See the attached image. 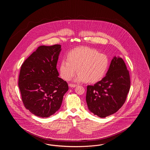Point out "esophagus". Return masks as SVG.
<instances>
[{"mask_svg":"<svg viewBox=\"0 0 150 150\" xmlns=\"http://www.w3.org/2000/svg\"><path fill=\"white\" fill-rule=\"evenodd\" d=\"M69 86L70 87H71V88H75V87H76L77 86V85L74 84H69Z\"/></svg>","mask_w":150,"mask_h":150,"instance_id":"obj_1","label":"esophagus"}]
</instances>
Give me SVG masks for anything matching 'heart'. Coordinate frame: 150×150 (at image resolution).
Here are the masks:
<instances>
[{"label": "heart", "instance_id": "1", "mask_svg": "<svg viewBox=\"0 0 150 150\" xmlns=\"http://www.w3.org/2000/svg\"><path fill=\"white\" fill-rule=\"evenodd\" d=\"M108 66L106 55L91 48L80 47L67 54L66 61L62 60L59 64V71L62 78L69 80L77 70L79 73L73 79L74 81L96 83L105 76Z\"/></svg>", "mask_w": 150, "mask_h": 150}]
</instances>
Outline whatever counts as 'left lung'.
Returning <instances> with one entry per match:
<instances>
[{
  "mask_svg": "<svg viewBox=\"0 0 150 150\" xmlns=\"http://www.w3.org/2000/svg\"><path fill=\"white\" fill-rule=\"evenodd\" d=\"M130 86L126 64L119 56L113 57L106 76L93 86H87L89 110L100 117L116 112L123 105Z\"/></svg>",
  "mask_w": 150,
  "mask_h": 150,
  "instance_id": "obj_1",
  "label": "left lung"
}]
</instances>
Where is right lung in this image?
<instances>
[{
    "label": "right lung",
    "mask_w": 150,
    "mask_h": 150,
    "mask_svg": "<svg viewBox=\"0 0 150 150\" xmlns=\"http://www.w3.org/2000/svg\"><path fill=\"white\" fill-rule=\"evenodd\" d=\"M61 45H42L22 64L18 86L25 107L40 117L54 114L61 107L68 84L58 77L56 66Z\"/></svg>",
    "instance_id": "right-lung-1"
}]
</instances>
